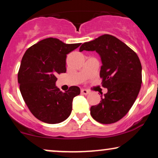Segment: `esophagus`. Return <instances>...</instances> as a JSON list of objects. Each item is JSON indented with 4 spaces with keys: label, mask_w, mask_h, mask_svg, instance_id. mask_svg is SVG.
<instances>
[{
    "label": "esophagus",
    "mask_w": 158,
    "mask_h": 158,
    "mask_svg": "<svg viewBox=\"0 0 158 158\" xmlns=\"http://www.w3.org/2000/svg\"><path fill=\"white\" fill-rule=\"evenodd\" d=\"M81 94H83V95H87L90 92H89L87 90H85V89H81Z\"/></svg>",
    "instance_id": "34e87169"
}]
</instances>
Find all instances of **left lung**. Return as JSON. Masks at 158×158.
Here are the masks:
<instances>
[{
	"instance_id": "8db88e82",
	"label": "left lung",
	"mask_w": 158,
	"mask_h": 158,
	"mask_svg": "<svg viewBox=\"0 0 158 158\" xmlns=\"http://www.w3.org/2000/svg\"><path fill=\"white\" fill-rule=\"evenodd\" d=\"M96 51L102 65L100 77L107 93L97 105L90 107V115L104 124L117 122L126 115L135 102L141 87L142 67L138 55L118 38L100 36L81 45L79 51Z\"/></svg>"
}]
</instances>
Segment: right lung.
Listing matches in <instances>:
<instances>
[{"label": "right lung", "mask_w": 158, "mask_h": 158, "mask_svg": "<svg viewBox=\"0 0 158 158\" xmlns=\"http://www.w3.org/2000/svg\"><path fill=\"white\" fill-rule=\"evenodd\" d=\"M80 45L65 44L56 38L49 37L25 52L18 80L25 103L38 120L54 124L71 115L73 99L80 94V89L71 86L62 93L55 83L56 75L66 72L67 54Z\"/></svg>", "instance_id": "add662e5"}]
</instances>
